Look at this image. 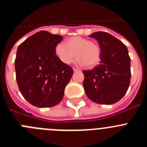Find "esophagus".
I'll use <instances>...</instances> for the list:
<instances>
[{
  "mask_svg": "<svg viewBox=\"0 0 147 147\" xmlns=\"http://www.w3.org/2000/svg\"><path fill=\"white\" fill-rule=\"evenodd\" d=\"M73 70H74V72H79V71H80V70H79L78 68H76V67H74V68H73Z\"/></svg>",
  "mask_w": 147,
  "mask_h": 147,
  "instance_id": "34e87169",
  "label": "esophagus"
}]
</instances>
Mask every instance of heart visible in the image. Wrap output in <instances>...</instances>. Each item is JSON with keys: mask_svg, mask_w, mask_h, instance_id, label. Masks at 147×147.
<instances>
[{"mask_svg": "<svg viewBox=\"0 0 147 147\" xmlns=\"http://www.w3.org/2000/svg\"><path fill=\"white\" fill-rule=\"evenodd\" d=\"M55 53L64 64H70L74 55L80 65L92 67L96 65L101 58V49L97 43L82 37H73L65 43H59L55 48Z\"/></svg>", "mask_w": 147, "mask_h": 147, "instance_id": "obj_1", "label": "heart"}]
</instances>
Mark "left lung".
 <instances>
[{
    "mask_svg": "<svg viewBox=\"0 0 147 147\" xmlns=\"http://www.w3.org/2000/svg\"><path fill=\"white\" fill-rule=\"evenodd\" d=\"M96 38L101 49L99 65L83 71V87L90 99L101 105H112L121 99L130 83V57L121 41L113 35L97 32Z\"/></svg>",
    "mask_w": 147,
    "mask_h": 147,
    "instance_id": "obj_1",
    "label": "left lung"
}]
</instances>
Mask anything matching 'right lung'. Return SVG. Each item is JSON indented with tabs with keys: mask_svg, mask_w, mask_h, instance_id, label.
Wrapping results in <instances>:
<instances>
[{
	"mask_svg": "<svg viewBox=\"0 0 147 147\" xmlns=\"http://www.w3.org/2000/svg\"><path fill=\"white\" fill-rule=\"evenodd\" d=\"M62 37L40 31L18 48L15 60L16 80L23 96L37 107L58 105L73 75V68L62 63L55 48Z\"/></svg>",
	"mask_w": 147,
	"mask_h": 147,
	"instance_id": "1",
	"label": "right lung"
}]
</instances>
